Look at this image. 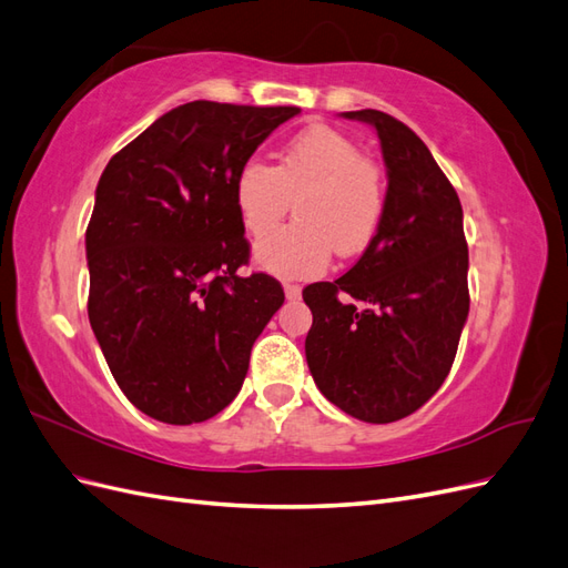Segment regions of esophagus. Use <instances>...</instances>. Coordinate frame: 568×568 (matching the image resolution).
Segmentation results:
<instances>
[{
	"label": "esophagus",
	"instance_id": "esophagus-1",
	"mask_svg": "<svg viewBox=\"0 0 568 568\" xmlns=\"http://www.w3.org/2000/svg\"><path fill=\"white\" fill-rule=\"evenodd\" d=\"M283 290H285V297L287 300H300V295H302V287L295 285V283H285Z\"/></svg>",
	"mask_w": 568,
	"mask_h": 568
}]
</instances>
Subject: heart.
<instances>
[{
	"instance_id": "heart-1",
	"label": "heart",
	"mask_w": 568,
	"mask_h": 568,
	"mask_svg": "<svg viewBox=\"0 0 568 568\" xmlns=\"http://www.w3.org/2000/svg\"><path fill=\"white\" fill-rule=\"evenodd\" d=\"M385 175L349 135L312 125L290 140L273 169L247 159L235 206L252 237H265L296 202L298 221L256 245V264L283 278H310L339 256L359 254L385 214Z\"/></svg>"
}]
</instances>
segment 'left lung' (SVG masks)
<instances>
[{"label":"left lung","instance_id":"obj_1","mask_svg":"<svg viewBox=\"0 0 568 568\" xmlns=\"http://www.w3.org/2000/svg\"><path fill=\"white\" fill-rule=\"evenodd\" d=\"M378 131L387 166L378 233L345 275L302 290L318 390L366 424H393L440 390L468 316V247L457 190L409 125L345 111Z\"/></svg>","mask_w":568,"mask_h":568}]
</instances>
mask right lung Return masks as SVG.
<instances>
[{
  "label": "right lung",
  "instance_id": "add662e5",
  "mask_svg": "<svg viewBox=\"0 0 568 568\" xmlns=\"http://www.w3.org/2000/svg\"><path fill=\"white\" fill-rule=\"evenodd\" d=\"M300 106L187 102L111 156L85 233L88 316L113 381L173 426L229 407L285 293L242 275L235 178Z\"/></svg>",
  "mask_w": 568,
  "mask_h": 568
}]
</instances>
